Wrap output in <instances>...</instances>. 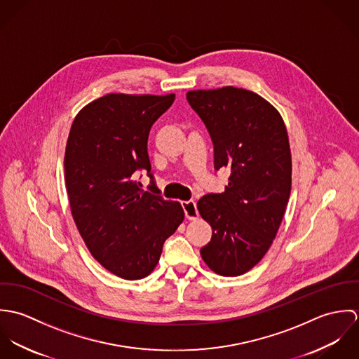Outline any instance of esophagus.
Here are the masks:
<instances>
[{"instance_id":"esophagus-1","label":"esophagus","mask_w":359,"mask_h":359,"mask_svg":"<svg viewBox=\"0 0 359 359\" xmlns=\"http://www.w3.org/2000/svg\"><path fill=\"white\" fill-rule=\"evenodd\" d=\"M182 208L185 211V217L188 219H196L199 217V211H198V207L196 203L194 201H188V202H182Z\"/></svg>"}]
</instances>
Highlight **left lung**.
Returning a JSON list of instances; mask_svg holds the SVG:
<instances>
[{
	"mask_svg": "<svg viewBox=\"0 0 359 359\" xmlns=\"http://www.w3.org/2000/svg\"><path fill=\"white\" fill-rule=\"evenodd\" d=\"M214 145V168L231 175L222 194L198 210L212 229L201 255L215 273L250 271L271 248L292 189V154L280 113L253 91L235 87L189 91Z\"/></svg>",
	"mask_w": 359,
	"mask_h": 359,
	"instance_id": "left-lung-1",
	"label": "left lung"
}]
</instances>
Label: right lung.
Listing matches in <instances>:
<instances>
[{"mask_svg":"<svg viewBox=\"0 0 359 359\" xmlns=\"http://www.w3.org/2000/svg\"><path fill=\"white\" fill-rule=\"evenodd\" d=\"M174 94H107L73 120L65 152V180L76 226L93 257L128 280L154 269L163 245L184 221L178 202L158 195L151 172L148 137ZM147 169L152 193L135 172Z\"/></svg>","mask_w":359,"mask_h":359,"instance_id":"1","label":"right lung"}]
</instances>
